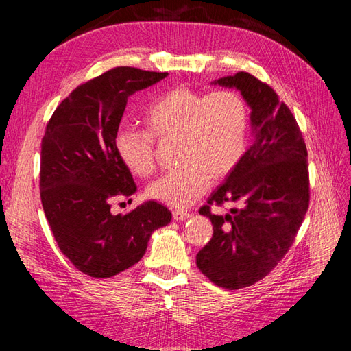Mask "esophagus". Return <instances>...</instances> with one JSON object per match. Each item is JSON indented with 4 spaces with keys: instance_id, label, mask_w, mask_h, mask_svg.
<instances>
[{
    "instance_id": "obj_1",
    "label": "esophagus",
    "mask_w": 351,
    "mask_h": 351,
    "mask_svg": "<svg viewBox=\"0 0 351 351\" xmlns=\"http://www.w3.org/2000/svg\"><path fill=\"white\" fill-rule=\"evenodd\" d=\"M171 214H173L175 220H180V221L187 220L190 217V214L187 211H181V210H173V211H171Z\"/></svg>"
}]
</instances>
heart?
<instances>
[{"label":"heart","mask_w":351,"mask_h":351,"mask_svg":"<svg viewBox=\"0 0 351 351\" xmlns=\"http://www.w3.org/2000/svg\"><path fill=\"white\" fill-rule=\"evenodd\" d=\"M146 130L119 128L114 149L131 173L146 178L155 167V138L178 137L180 167L149 185L147 195L175 208H187L226 178L244 156L249 137V107L232 90L205 93L175 87L143 110Z\"/></svg>","instance_id":"obj_1"}]
</instances>
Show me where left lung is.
Listing matches in <instances>:
<instances>
[{
  "label": "left lung",
  "instance_id": "1",
  "mask_svg": "<svg viewBox=\"0 0 351 351\" xmlns=\"http://www.w3.org/2000/svg\"><path fill=\"white\" fill-rule=\"evenodd\" d=\"M215 84L241 92L255 140L199 210L214 232L196 264L217 287L240 289L264 279L295 240L309 206L308 149L295 117L270 86L247 72ZM232 202L241 208L225 216L210 213L213 204Z\"/></svg>",
  "mask_w": 351,
  "mask_h": 351
}]
</instances>
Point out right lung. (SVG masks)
Instances as JSON below:
<instances>
[{
    "label": "right lung",
    "mask_w": 351,
    "mask_h": 351,
    "mask_svg": "<svg viewBox=\"0 0 351 351\" xmlns=\"http://www.w3.org/2000/svg\"><path fill=\"white\" fill-rule=\"evenodd\" d=\"M167 75L130 66L110 69L63 99L45 130L43 211L63 255L92 278H111L137 264L154 230L171 220L167 208L154 200L126 214L110 213L114 199L137 190L114 149L126 102Z\"/></svg>",
    "instance_id": "add662e5"
}]
</instances>
